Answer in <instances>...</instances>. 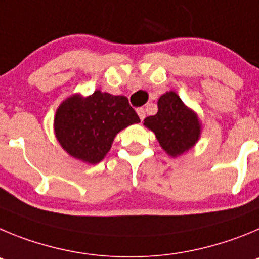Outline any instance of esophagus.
I'll return each mask as SVG.
<instances>
[{"label": "esophagus", "mask_w": 259, "mask_h": 259, "mask_svg": "<svg viewBox=\"0 0 259 259\" xmlns=\"http://www.w3.org/2000/svg\"><path fill=\"white\" fill-rule=\"evenodd\" d=\"M137 113H138V116H139V118H141V120H143V118L146 117V111H144L143 108L137 109Z\"/></svg>", "instance_id": "obj_1"}]
</instances>
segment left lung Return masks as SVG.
<instances>
[{"label":"left lung","mask_w":259,"mask_h":259,"mask_svg":"<svg viewBox=\"0 0 259 259\" xmlns=\"http://www.w3.org/2000/svg\"><path fill=\"white\" fill-rule=\"evenodd\" d=\"M157 107V113L144 118L143 125L155 133L162 150L171 157H178L193 148L201 135L197 113L186 106L176 92L162 94Z\"/></svg>","instance_id":"obj_1"}]
</instances>
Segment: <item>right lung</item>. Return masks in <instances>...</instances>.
<instances>
[{"mask_svg":"<svg viewBox=\"0 0 259 259\" xmlns=\"http://www.w3.org/2000/svg\"><path fill=\"white\" fill-rule=\"evenodd\" d=\"M138 122L141 120L126 97L95 90L88 97L72 94L59 104L54 133L69 156L94 165L108 153L121 130Z\"/></svg>","mask_w":259,"mask_h":259,"instance_id":"obj_1","label":"right lung"}]
</instances>
